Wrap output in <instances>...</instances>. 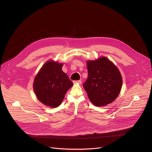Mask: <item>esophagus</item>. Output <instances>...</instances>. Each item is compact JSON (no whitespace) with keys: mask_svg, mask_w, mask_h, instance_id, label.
<instances>
[{"mask_svg":"<svg viewBox=\"0 0 152 152\" xmlns=\"http://www.w3.org/2000/svg\"><path fill=\"white\" fill-rule=\"evenodd\" d=\"M73 83H74V84H81L82 81L81 80H78V81H73Z\"/></svg>","mask_w":152,"mask_h":152,"instance_id":"1","label":"esophagus"}]
</instances>
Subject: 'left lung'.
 <instances>
[{
  "label": "left lung",
  "instance_id": "left-lung-1",
  "mask_svg": "<svg viewBox=\"0 0 152 152\" xmlns=\"http://www.w3.org/2000/svg\"><path fill=\"white\" fill-rule=\"evenodd\" d=\"M88 77L83 84L89 100L97 107L113 102L120 93L123 79L118 68L105 57L87 61Z\"/></svg>",
  "mask_w": 152,
  "mask_h": 152
}]
</instances>
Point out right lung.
Returning a JSON list of instances; mask_svg holds the SVG:
<instances>
[{"mask_svg":"<svg viewBox=\"0 0 152 152\" xmlns=\"http://www.w3.org/2000/svg\"><path fill=\"white\" fill-rule=\"evenodd\" d=\"M62 63L49 60L40 69L33 83L37 99L51 108L58 107L73 83L61 68Z\"/></svg>","mask_w":152,"mask_h":152,"instance_id":"add662e5","label":"right lung"}]
</instances>
